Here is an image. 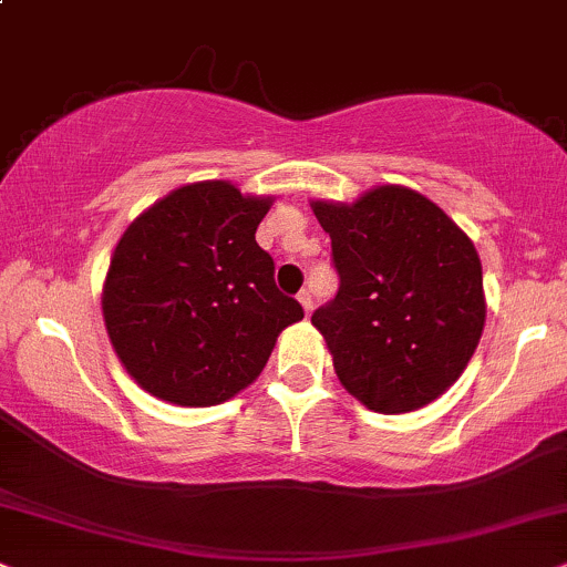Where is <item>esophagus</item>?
<instances>
[{
  "label": "esophagus",
  "instance_id": "34e87169",
  "mask_svg": "<svg viewBox=\"0 0 567 567\" xmlns=\"http://www.w3.org/2000/svg\"><path fill=\"white\" fill-rule=\"evenodd\" d=\"M298 300H300V306H303L306 317H311V311H313V298H311V292L300 290V292H298Z\"/></svg>",
  "mask_w": 567,
  "mask_h": 567
}]
</instances>
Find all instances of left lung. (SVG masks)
<instances>
[{
	"instance_id": "left-lung-1",
	"label": "left lung",
	"mask_w": 567,
	"mask_h": 567,
	"mask_svg": "<svg viewBox=\"0 0 567 567\" xmlns=\"http://www.w3.org/2000/svg\"><path fill=\"white\" fill-rule=\"evenodd\" d=\"M332 238L337 296L311 324L350 395L377 413L429 405L463 374L484 329L474 243L426 196L400 185L355 204L313 200Z\"/></svg>"
}]
</instances>
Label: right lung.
Instances as JSON below:
<instances>
[{
  "label": "right lung",
  "mask_w": 567,
  "mask_h": 567,
  "mask_svg": "<svg viewBox=\"0 0 567 567\" xmlns=\"http://www.w3.org/2000/svg\"><path fill=\"white\" fill-rule=\"evenodd\" d=\"M269 206L225 181L183 185L120 238L102 308L114 353L143 390L175 405L225 403L303 319L256 243Z\"/></svg>",
  "instance_id": "1"
}]
</instances>
